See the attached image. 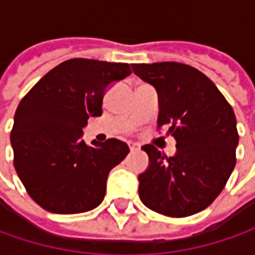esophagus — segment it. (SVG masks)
Here are the masks:
<instances>
[{"mask_svg": "<svg viewBox=\"0 0 255 255\" xmlns=\"http://www.w3.org/2000/svg\"><path fill=\"white\" fill-rule=\"evenodd\" d=\"M129 149H130V152H136L137 149H139V144H136V143L129 142Z\"/></svg>", "mask_w": 255, "mask_h": 255, "instance_id": "34e87169", "label": "esophagus"}]
</instances>
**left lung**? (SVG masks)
<instances>
[{
    "label": "left lung",
    "mask_w": 255,
    "mask_h": 255,
    "mask_svg": "<svg viewBox=\"0 0 255 255\" xmlns=\"http://www.w3.org/2000/svg\"><path fill=\"white\" fill-rule=\"evenodd\" d=\"M159 95L157 128L169 126L177 153L167 157L153 144L149 169L139 176V197L150 210L187 217L217 199L236 166L239 132L231 105L206 75L180 62L133 64Z\"/></svg>",
    "instance_id": "obj_1"
}]
</instances>
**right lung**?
Listing matches in <instances>:
<instances>
[{
	"instance_id": "right-lung-1",
	"label": "right lung",
	"mask_w": 255,
	"mask_h": 255,
	"mask_svg": "<svg viewBox=\"0 0 255 255\" xmlns=\"http://www.w3.org/2000/svg\"><path fill=\"white\" fill-rule=\"evenodd\" d=\"M132 74L130 65L68 59L22 98L14 116V167L26 193L44 210L78 214L98 207L108 174L128 156L118 139L86 144L82 129L102 115L105 89Z\"/></svg>"
}]
</instances>
